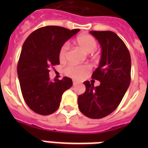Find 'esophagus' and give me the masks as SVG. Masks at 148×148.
<instances>
[{
  "label": "esophagus",
  "mask_w": 148,
  "mask_h": 148,
  "mask_svg": "<svg viewBox=\"0 0 148 148\" xmlns=\"http://www.w3.org/2000/svg\"><path fill=\"white\" fill-rule=\"evenodd\" d=\"M77 81H73V85H76V84H77Z\"/></svg>",
  "instance_id": "34e87169"
}]
</instances>
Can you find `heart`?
<instances>
[{"instance_id": "heart-1", "label": "heart", "mask_w": 148, "mask_h": 148, "mask_svg": "<svg viewBox=\"0 0 148 148\" xmlns=\"http://www.w3.org/2000/svg\"><path fill=\"white\" fill-rule=\"evenodd\" d=\"M76 44L81 50L86 53H91L97 48V42L92 35L88 34H83L77 37ZM69 49L68 45L64 44L60 48L59 52V58L60 60H64L67 57V51ZM90 67L88 64L83 65H69L64 69V74L73 78L80 79L90 71Z\"/></svg>"}]
</instances>
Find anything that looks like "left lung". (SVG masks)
Returning a JSON list of instances; mask_svg holds the SVG:
<instances>
[{"instance_id": "left-lung-1", "label": "left lung", "mask_w": 148, "mask_h": 148, "mask_svg": "<svg viewBox=\"0 0 148 148\" xmlns=\"http://www.w3.org/2000/svg\"><path fill=\"white\" fill-rule=\"evenodd\" d=\"M101 47L99 66L93 72V79L101 84L95 87L84 82L85 92L79 95L78 108L82 114L100 119L114 111L124 97L131 83V55L124 41L112 31H90Z\"/></svg>"}]
</instances>
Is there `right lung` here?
Wrapping results in <instances>:
<instances>
[{
  "label": "right lung",
  "instance_id": "1",
  "mask_svg": "<svg viewBox=\"0 0 148 148\" xmlns=\"http://www.w3.org/2000/svg\"><path fill=\"white\" fill-rule=\"evenodd\" d=\"M79 31L59 26L43 27L32 32L24 41L17 74L24 101L37 114L49 115L55 112L63 93L73 84L67 77L51 81L49 68L60 64V48Z\"/></svg>",
  "mask_w": 148,
  "mask_h": 148
}]
</instances>
